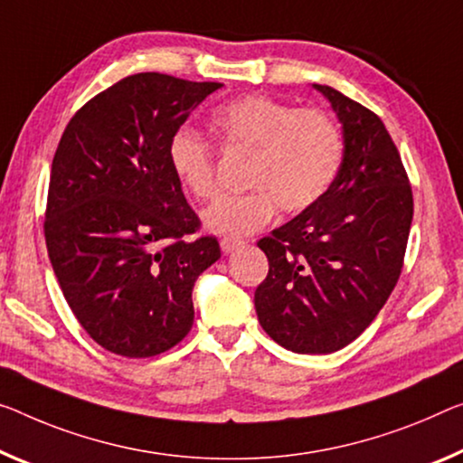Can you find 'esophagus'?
Segmentation results:
<instances>
[{
    "label": "esophagus",
    "mask_w": 463,
    "mask_h": 463,
    "mask_svg": "<svg viewBox=\"0 0 463 463\" xmlns=\"http://www.w3.org/2000/svg\"><path fill=\"white\" fill-rule=\"evenodd\" d=\"M241 246H244V240H241V238H223L222 240V250L225 254L236 252L238 248H241Z\"/></svg>",
    "instance_id": "esophagus-1"
}]
</instances>
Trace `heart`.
<instances>
[{"instance_id": "b5f03b06", "label": "heart", "mask_w": 463, "mask_h": 463, "mask_svg": "<svg viewBox=\"0 0 463 463\" xmlns=\"http://www.w3.org/2000/svg\"><path fill=\"white\" fill-rule=\"evenodd\" d=\"M213 128L230 151H252L250 192L217 198L203 213L219 236H246L271 222L281 207L302 213L321 201L344 161V134L329 113L267 95H244L219 108ZM169 165L196 201L217 194L215 148L190 130H177L167 148Z\"/></svg>"}]
</instances>
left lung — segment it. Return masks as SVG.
I'll list each match as a JSON object with an SVG mask.
<instances>
[{"label": "left lung", "mask_w": 463, "mask_h": 463, "mask_svg": "<svg viewBox=\"0 0 463 463\" xmlns=\"http://www.w3.org/2000/svg\"><path fill=\"white\" fill-rule=\"evenodd\" d=\"M344 126V161L321 201L259 240L269 259L254 291L267 335L296 354H331L360 335L402 275L414 198L385 124L315 84Z\"/></svg>", "instance_id": "left-lung-1"}]
</instances>
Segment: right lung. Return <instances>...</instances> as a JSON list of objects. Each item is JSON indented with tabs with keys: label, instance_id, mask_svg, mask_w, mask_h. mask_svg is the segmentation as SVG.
Instances as JSON below:
<instances>
[{
	"label": "right lung",
	"instance_id": "right-lung-1",
	"mask_svg": "<svg viewBox=\"0 0 463 463\" xmlns=\"http://www.w3.org/2000/svg\"><path fill=\"white\" fill-rule=\"evenodd\" d=\"M222 82L142 72L82 105L53 155L45 244L63 298L105 350L151 358L194 323L192 288L222 248L169 165V140Z\"/></svg>",
	"mask_w": 463,
	"mask_h": 463
}]
</instances>
